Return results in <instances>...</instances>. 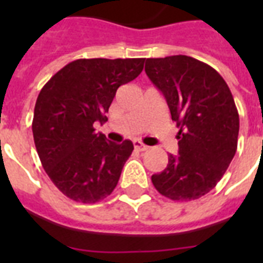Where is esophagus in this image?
<instances>
[{
    "label": "esophagus",
    "instance_id": "34e87169",
    "mask_svg": "<svg viewBox=\"0 0 263 263\" xmlns=\"http://www.w3.org/2000/svg\"><path fill=\"white\" fill-rule=\"evenodd\" d=\"M134 147H135L138 152H146L148 148L146 144H143L142 142H139V140H134Z\"/></svg>",
    "mask_w": 263,
    "mask_h": 263
}]
</instances>
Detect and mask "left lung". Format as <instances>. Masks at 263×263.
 <instances>
[{
	"instance_id": "obj_1",
	"label": "left lung",
	"mask_w": 263,
	"mask_h": 263,
	"mask_svg": "<svg viewBox=\"0 0 263 263\" xmlns=\"http://www.w3.org/2000/svg\"><path fill=\"white\" fill-rule=\"evenodd\" d=\"M144 71L164 94L180 131L179 154L152 176L161 195L191 200L216 187L235 157L239 113L222 76L188 55L147 59Z\"/></svg>"
}]
</instances>
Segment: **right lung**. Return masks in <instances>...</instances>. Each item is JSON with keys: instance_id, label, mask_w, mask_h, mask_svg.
Segmentation results:
<instances>
[{"instance_id": "1", "label": "right lung", "mask_w": 263, "mask_h": 263, "mask_svg": "<svg viewBox=\"0 0 263 263\" xmlns=\"http://www.w3.org/2000/svg\"><path fill=\"white\" fill-rule=\"evenodd\" d=\"M144 59H80L60 69L41 90L32 134L39 160L54 185L69 199L95 203L110 195L131 140L113 143L97 134L107 121L116 91L139 76Z\"/></svg>"}]
</instances>
